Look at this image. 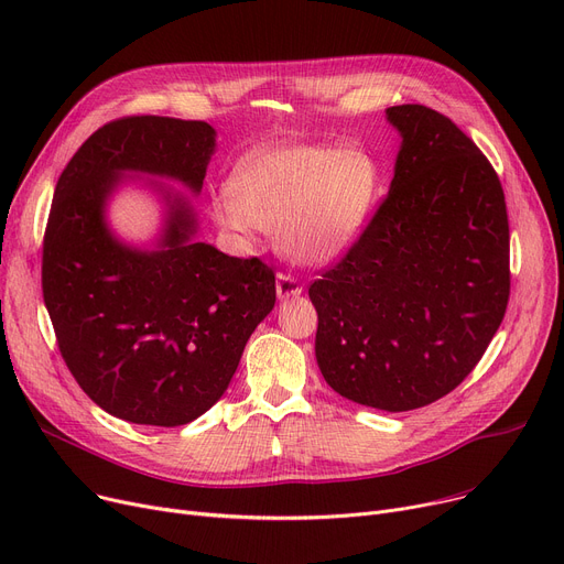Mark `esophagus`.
<instances>
[{
  "label": "esophagus",
  "instance_id": "esophagus-1",
  "mask_svg": "<svg viewBox=\"0 0 564 564\" xmlns=\"http://www.w3.org/2000/svg\"><path fill=\"white\" fill-rule=\"evenodd\" d=\"M302 290H304V288H302L300 279H294L292 274H285V272H281V274L276 276V294H279V300L300 297Z\"/></svg>",
  "mask_w": 564,
  "mask_h": 564
}]
</instances>
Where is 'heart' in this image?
Listing matches in <instances>:
<instances>
[{
    "instance_id": "1",
    "label": "heart",
    "mask_w": 564,
    "mask_h": 564,
    "mask_svg": "<svg viewBox=\"0 0 564 564\" xmlns=\"http://www.w3.org/2000/svg\"><path fill=\"white\" fill-rule=\"evenodd\" d=\"M377 166L340 145L267 143L237 160L228 189L213 198L219 226L279 232L302 264H329L357 240L377 194Z\"/></svg>"
}]
</instances>
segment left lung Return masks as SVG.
<instances>
[{"instance_id": "obj_1", "label": "left lung", "mask_w": 564, "mask_h": 564, "mask_svg": "<svg viewBox=\"0 0 564 564\" xmlns=\"http://www.w3.org/2000/svg\"><path fill=\"white\" fill-rule=\"evenodd\" d=\"M387 118L402 137L391 189L308 297L329 387L411 411L457 389L506 317L510 226L494 166L448 116L398 105Z\"/></svg>"}]
</instances>
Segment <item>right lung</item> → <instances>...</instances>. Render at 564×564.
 <instances>
[{"label":"right lung","mask_w":564,"mask_h":564,"mask_svg":"<svg viewBox=\"0 0 564 564\" xmlns=\"http://www.w3.org/2000/svg\"><path fill=\"white\" fill-rule=\"evenodd\" d=\"M215 128L126 116L96 130L58 175L43 237V300L58 351L82 391L116 419L177 427L228 389L245 345L274 308V270L194 242L196 215L171 189L155 249L109 230L107 198L123 173L200 192Z\"/></svg>","instance_id":"right-lung-1"}]
</instances>
